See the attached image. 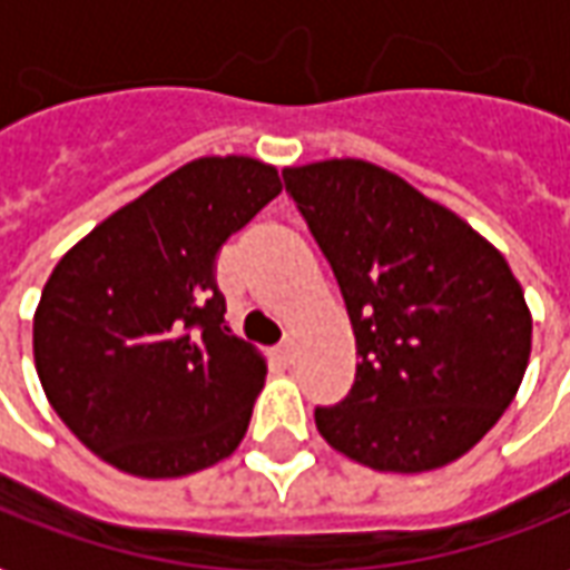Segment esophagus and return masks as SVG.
<instances>
[{
	"instance_id": "34e87169",
	"label": "esophagus",
	"mask_w": 570,
	"mask_h": 570,
	"mask_svg": "<svg viewBox=\"0 0 570 570\" xmlns=\"http://www.w3.org/2000/svg\"><path fill=\"white\" fill-rule=\"evenodd\" d=\"M274 354H277V357H281L284 364H289V361H293V340L281 342V345L274 348Z\"/></svg>"
}]
</instances>
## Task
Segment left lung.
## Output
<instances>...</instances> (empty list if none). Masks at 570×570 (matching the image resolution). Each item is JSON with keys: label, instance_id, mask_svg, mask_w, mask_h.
<instances>
[{"label": "left lung", "instance_id": "8db88e82", "mask_svg": "<svg viewBox=\"0 0 570 570\" xmlns=\"http://www.w3.org/2000/svg\"><path fill=\"white\" fill-rule=\"evenodd\" d=\"M354 330L348 397L314 410L333 451L416 475L491 432L531 357V308L503 253L401 175L367 160L286 166Z\"/></svg>", "mask_w": 570, "mask_h": 570}]
</instances>
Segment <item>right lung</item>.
I'll list each match as a JSON object with an SVG mask.
<instances>
[{
    "instance_id": "add662e5",
    "label": "right lung",
    "mask_w": 570,
    "mask_h": 570,
    "mask_svg": "<svg viewBox=\"0 0 570 570\" xmlns=\"http://www.w3.org/2000/svg\"><path fill=\"white\" fill-rule=\"evenodd\" d=\"M284 190L272 163L200 157L70 246L33 314V361L63 425L119 472L181 479L237 451L265 385L225 324L216 256Z\"/></svg>"
}]
</instances>
